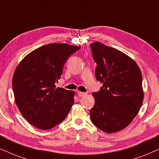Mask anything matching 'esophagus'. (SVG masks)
I'll list each match as a JSON object with an SVG mask.
<instances>
[{
    "label": "esophagus",
    "mask_w": 159,
    "mask_h": 159,
    "mask_svg": "<svg viewBox=\"0 0 159 159\" xmlns=\"http://www.w3.org/2000/svg\"><path fill=\"white\" fill-rule=\"evenodd\" d=\"M77 94L78 95V97H83V96H84V95L86 94V93L82 92H78Z\"/></svg>",
    "instance_id": "34e87169"
}]
</instances>
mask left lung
<instances>
[{
	"label": "left lung",
	"instance_id": "8db88e82",
	"mask_svg": "<svg viewBox=\"0 0 159 159\" xmlns=\"http://www.w3.org/2000/svg\"><path fill=\"white\" fill-rule=\"evenodd\" d=\"M96 62L95 76L102 83L92 94L94 105L90 110L93 124L103 132L114 133L126 128L137 115L143 102V76L132 59L105 44H90Z\"/></svg>",
	"mask_w": 159,
	"mask_h": 159
}]
</instances>
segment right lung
I'll return each mask as SVG.
<instances>
[{
    "label": "right lung",
    "mask_w": 159,
    "mask_h": 159,
    "mask_svg": "<svg viewBox=\"0 0 159 159\" xmlns=\"http://www.w3.org/2000/svg\"><path fill=\"white\" fill-rule=\"evenodd\" d=\"M81 48L50 43L27 55L14 71L12 88L16 106L40 129H50L67 117L74 102L73 91L56 88L70 56Z\"/></svg>",
    "instance_id": "right-lung-1"
}]
</instances>
